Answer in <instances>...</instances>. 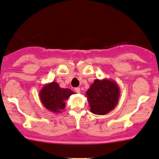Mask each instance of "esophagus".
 <instances>
[{
    "label": "esophagus",
    "mask_w": 159,
    "mask_h": 159,
    "mask_svg": "<svg viewBox=\"0 0 159 159\" xmlns=\"http://www.w3.org/2000/svg\"><path fill=\"white\" fill-rule=\"evenodd\" d=\"M75 91H76L77 93H80V92H81V89H80L79 88H75Z\"/></svg>",
    "instance_id": "34e87169"
}]
</instances>
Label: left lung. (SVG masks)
Listing matches in <instances>:
<instances>
[{"label": "left lung", "mask_w": 159, "mask_h": 159, "mask_svg": "<svg viewBox=\"0 0 159 159\" xmlns=\"http://www.w3.org/2000/svg\"><path fill=\"white\" fill-rule=\"evenodd\" d=\"M120 88L113 80L96 79L86 91L90 110L97 115H105L114 109L120 98Z\"/></svg>", "instance_id": "obj_1"}]
</instances>
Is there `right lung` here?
Returning a JSON list of instances; mask_svg holds the SVG:
<instances>
[{"label": "right lung", "mask_w": 159, "mask_h": 159, "mask_svg": "<svg viewBox=\"0 0 159 159\" xmlns=\"http://www.w3.org/2000/svg\"><path fill=\"white\" fill-rule=\"evenodd\" d=\"M68 88H61L56 81L46 84L39 91V98L43 106L53 113H61L66 107V101L74 94Z\"/></svg>", "instance_id": "right-lung-1"}]
</instances>
